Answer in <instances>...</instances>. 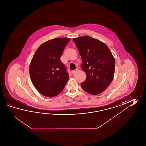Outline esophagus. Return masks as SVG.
<instances>
[{
    "mask_svg": "<svg viewBox=\"0 0 146 146\" xmlns=\"http://www.w3.org/2000/svg\"><path fill=\"white\" fill-rule=\"evenodd\" d=\"M77 71V69H75L74 70H73V71H72V73L73 74H74V72H76Z\"/></svg>",
    "mask_w": 146,
    "mask_h": 146,
    "instance_id": "34e87169",
    "label": "esophagus"
}]
</instances>
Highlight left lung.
I'll list each match as a JSON object with an SVG mask.
<instances>
[{
	"instance_id": "1",
	"label": "left lung",
	"mask_w": 146,
	"mask_h": 146,
	"mask_svg": "<svg viewBox=\"0 0 146 146\" xmlns=\"http://www.w3.org/2000/svg\"><path fill=\"white\" fill-rule=\"evenodd\" d=\"M86 73L82 89L92 95L102 93L111 83L115 72V60L106 44L89 36L74 38Z\"/></svg>"
}]
</instances>
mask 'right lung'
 <instances>
[{
	"label": "right lung",
	"instance_id": "add662e5",
	"mask_svg": "<svg viewBox=\"0 0 146 146\" xmlns=\"http://www.w3.org/2000/svg\"><path fill=\"white\" fill-rule=\"evenodd\" d=\"M70 38L57 37L42 44L31 60V81L39 92L47 97L60 93L68 80L65 66L60 60Z\"/></svg>",
	"mask_w": 146,
	"mask_h": 146
}]
</instances>
